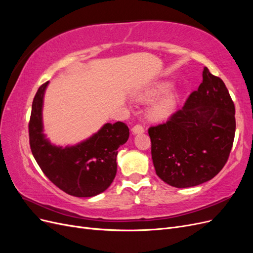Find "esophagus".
<instances>
[{
    "label": "esophagus",
    "instance_id": "obj_1",
    "mask_svg": "<svg viewBox=\"0 0 253 253\" xmlns=\"http://www.w3.org/2000/svg\"><path fill=\"white\" fill-rule=\"evenodd\" d=\"M132 131L134 134H139V133H143L144 132V127L141 125H136L132 127Z\"/></svg>",
    "mask_w": 253,
    "mask_h": 253
}]
</instances>
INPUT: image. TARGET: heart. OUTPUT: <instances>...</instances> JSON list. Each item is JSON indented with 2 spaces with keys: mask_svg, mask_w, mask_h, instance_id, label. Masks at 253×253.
<instances>
[{
  "mask_svg": "<svg viewBox=\"0 0 253 253\" xmlns=\"http://www.w3.org/2000/svg\"><path fill=\"white\" fill-rule=\"evenodd\" d=\"M171 86L172 83L169 81H158L138 91V93H137V98H138L139 100L149 101L152 100V99H155L166 94L167 91L171 88ZM177 102L178 95L174 93V91L166 94L165 96L159 98L158 100L151 104L148 111L149 117L156 121L167 119L175 111Z\"/></svg>",
  "mask_w": 253,
  "mask_h": 253,
  "instance_id": "heart-1",
  "label": "heart"
}]
</instances>
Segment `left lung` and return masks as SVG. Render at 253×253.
<instances>
[{"mask_svg": "<svg viewBox=\"0 0 253 253\" xmlns=\"http://www.w3.org/2000/svg\"><path fill=\"white\" fill-rule=\"evenodd\" d=\"M234 134L232 99L223 80L204 67L203 82L183 108L149 128L156 174L176 188L212 179L227 163Z\"/></svg>", "mask_w": 253, "mask_h": 253, "instance_id": "1", "label": "left lung"}]
</instances>
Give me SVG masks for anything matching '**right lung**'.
I'll use <instances>...</instances> for the list:
<instances>
[{"label": "right lung", "instance_id": "right-lung-1", "mask_svg": "<svg viewBox=\"0 0 253 253\" xmlns=\"http://www.w3.org/2000/svg\"><path fill=\"white\" fill-rule=\"evenodd\" d=\"M48 81L38 89L28 125L29 144L37 164L46 177L65 193L91 197L102 193L117 172V149L128 139L124 122L105 124L89 138L65 148L49 142L43 134L42 109Z\"/></svg>", "mask_w": 253, "mask_h": 253}]
</instances>
